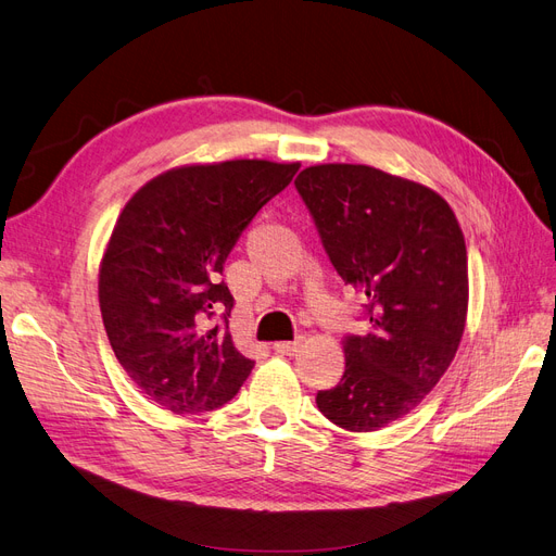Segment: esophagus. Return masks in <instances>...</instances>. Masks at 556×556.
Instances as JSON below:
<instances>
[{
    "mask_svg": "<svg viewBox=\"0 0 556 556\" xmlns=\"http://www.w3.org/2000/svg\"><path fill=\"white\" fill-rule=\"evenodd\" d=\"M300 346H302V339L298 337V339H293V342H277L275 351L281 355H295L300 351Z\"/></svg>",
    "mask_w": 556,
    "mask_h": 556,
    "instance_id": "esophagus-1",
    "label": "esophagus"
}]
</instances>
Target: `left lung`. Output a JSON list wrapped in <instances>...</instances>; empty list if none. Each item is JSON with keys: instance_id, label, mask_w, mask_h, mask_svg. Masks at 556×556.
Returning <instances> with one entry per match:
<instances>
[{"instance_id": "1", "label": "left lung", "mask_w": 556, "mask_h": 556, "mask_svg": "<svg viewBox=\"0 0 556 556\" xmlns=\"http://www.w3.org/2000/svg\"><path fill=\"white\" fill-rule=\"evenodd\" d=\"M295 189L337 275L365 295V334L344 339L346 369L318 390L320 414L349 432H376L432 390L467 320V244L439 193L379 168H304Z\"/></svg>"}]
</instances>
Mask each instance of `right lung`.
<instances>
[{"mask_svg":"<svg viewBox=\"0 0 556 556\" xmlns=\"http://www.w3.org/2000/svg\"><path fill=\"white\" fill-rule=\"evenodd\" d=\"M300 164L240 159L175 168L124 205L99 273V304L119 365L173 414L238 395L252 374L228 332L224 263L256 212Z\"/></svg>","mask_w":556,"mask_h":556,"instance_id":"obj_1","label":"right lung"}]
</instances>
